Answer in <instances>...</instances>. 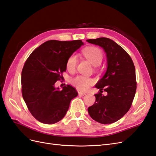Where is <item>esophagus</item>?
<instances>
[{
	"label": "esophagus",
	"mask_w": 156,
	"mask_h": 156,
	"mask_svg": "<svg viewBox=\"0 0 156 156\" xmlns=\"http://www.w3.org/2000/svg\"><path fill=\"white\" fill-rule=\"evenodd\" d=\"M79 95H80V96H85L86 93H84V92H79Z\"/></svg>",
	"instance_id": "1"
}]
</instances>
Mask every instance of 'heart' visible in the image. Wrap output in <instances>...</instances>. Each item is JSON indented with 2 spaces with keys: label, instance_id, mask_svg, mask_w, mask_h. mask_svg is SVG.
<instances>
[{
  "label": "heart",
  "instance_id": "1",
  "mask_svg": "<svg viewBox=\"0 0 156 156\" xmlns=\"http://www.w3.org/2000/svg\"><path fill=\"white\" fill-rule=\"evenodd\" d=\"M84 56L94 66L100 65L102 62L103 55L102 51L97 48L90 47L84 49L83 51ZM77 64V57L75 55H72L68 58L66 62V68L69 71L75 70ZM93 79L83 76V75H77L71 80V83L77 89L81 91H86L89 87L93 84Z\"/></svg>",
  "mask_w": 156,
  "mask_h": 156
}]
</instances>
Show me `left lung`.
<instances>
[{
  "mask_svg": "<svg viewBox=\"0 0 156 156\" xmlns=\"http://www.w3.org/2000/svg\"><path fill=\"white\" fill-rule=\"evenodd\" d=\"M87 41L102 48L107 62L105 75L95 86L100 92L95 94L96 101L88 107V113L99 123H114L126 114L134 99L136 88L134 64L127 52L109 38L99 37ZM103 90L108 92L106 96L102 95Z\"/></svg>",
  "mask_w": 156,
  "mask_h": 156,
  "instance_id": "obj_1",
  "label": "left lung"
}]
</instances>
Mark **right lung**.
<instances>
[{
	"label": "right lung",
	"mask_w": 156,
	"mask_h": 156,
	"mask_svg": "<svg viewBox=\"0 0 156 156\" xmlns=\"http://www.w3.org/2000/svg\"><path fill=\"white\" fill-rule=\"evenodd\" d=\"M83 45L80 40L47 41L26 60L21 73L22 95L32 115L41 123L62 120L71 100L77 96L73 87L67 84L60 90L55 84L66 70L68 58Z\"/></svg>",
	"instance_id": "1"
}]
</instances>
